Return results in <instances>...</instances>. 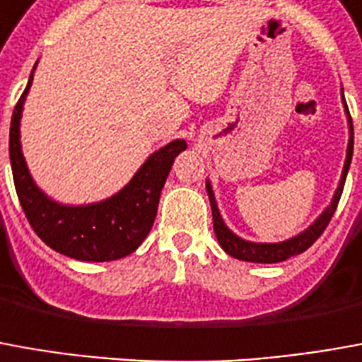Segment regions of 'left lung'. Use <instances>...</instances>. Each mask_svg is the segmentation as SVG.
Wrapping results in <instances>:
<instances>
[{"label": "left lung", "mask_w": 362, "mask_h": 362, "mask_svg": "<svg viewBox=\"0 0 362 362\" xmlns=\"http://www.w3.org/2000/svg\"><path fill=\"white\" fill-rule=\"evenodd\" d=\"M343 92V90H341ZM343 105H345V113H347V123H349V145H347V158H345V164H343V173H341L339 186L335 189L333 198H331V204L325 209H323L320 217H315L310 227H305L302 233L290 237L286 241L280 243H252L243 239L239 235H235L227 225H225L223 217L219 214V207H217L216 194L211 189V182L206 180V189L207 196H209V204H211V216H214V231H216L217 243L221 245L227 255H231L233 259L247 260V262H264V264H270V262H282V260L290 259V257H296L300 252L308 251L312 247L313 243L317 241V237L325 231V227L331 221V217L337 209V204H339L341 194H343V186H345V178H347L349 166H351V158H353V121H351V115H349L347 103H345V98H343Z\"/></svg>", "instance_id": "8db88e82"}]
</instances>
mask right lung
I'll return each mask as SVG.
<instances>
[{
	"label": "right lung",
	"instance_id": "right-lung-1",
	"mask_svg": "<svg viewBox=\"0 0 362 362\" xmlns=\"http://www.w3.org/2000/svg\"><path fill=\"white\" fill-rule=\"evenodd\" d=\"M33 72L21 100L15 105L9 129V158L23 211L35 233L60 255L88 262L123 259L137 251L146 239L155 223L160 192L174 158L188 145L184 139H176L155 151L111 198L86 206L54 202L33 180L21 151L23 103L33 84Z\"/></svg>",
	"mask_w": 362,
	"mask_h": 362
}]
</instances>
